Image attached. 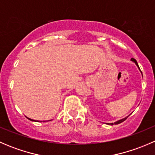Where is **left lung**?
I'll list each match as a JSON object with an SVG mask.
<instances>
[{
	"instance_id": "left-lung-1",
	"label": "left lung",
	"mask_w": 155,
	"mask_h": 155,
	"mask_svg": "<svg viewBox=\"0 0 155 155\" xmlns=\"http://www.w3.org/2000/svg\"><path fill=\"white\" fill-rule=\"evenodd\" d=\"M131 61H133L135 62V64L137 65V67H138V68H139V65H138V64H137V61H136V59L131 58ZM139 69H140V68H139ZM127 118H127H123V119L119 120V121H116V122H115V124H120V123H121V122H123V121H125ZM110 124V125H112V124H112V123H111V124Z\"/></svg>"
}]
</instances>
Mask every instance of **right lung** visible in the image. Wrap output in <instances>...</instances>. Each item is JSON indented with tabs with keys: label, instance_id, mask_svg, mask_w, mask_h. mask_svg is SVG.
Wrapping results in <instances>:
<instances>
[{
	"label": "right lung",
	"instance_id": "obj_1",
	"mask_svg": "<svg viewBox=\"0 0 155 155\" xmlns=\"http://www.w3.org/2000/svg\"><path fill=\"white\" fill-rule=\"evenodd\" d=\"M28 119H29V120H31V121H34V120L31 119V118H28ZM40 122H41V121H40Z\"/></svg>",
	"mask_w": 155,
	"mask_h": 155
}]
</instances>
